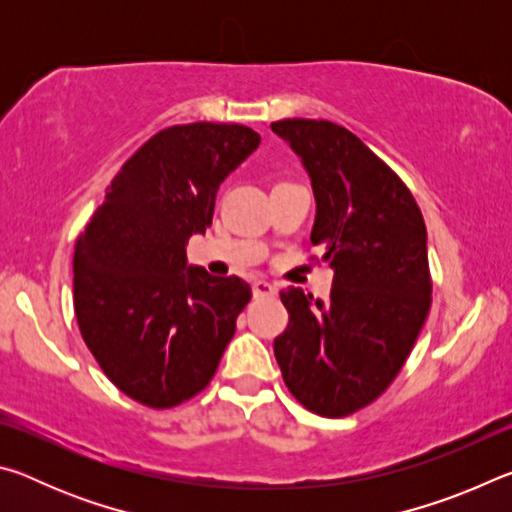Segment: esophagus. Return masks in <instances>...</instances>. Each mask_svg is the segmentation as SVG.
<instances>
[{"label": "esophagus", "instance_id": "esophagus-1", "mask_svg": "<svg viewBox=\"0 0 512 512\" xmlns=\"http://www.w3.org/2000/svg\"><path fill=\"white\" fill-rule=\"evenodd\" d=\"M253 296H255V298L275 296V287H273L271 282H266V280H255V282H253Z\"/></svg>", "mask_w": 512, "mask_h": 512}]
</instances>
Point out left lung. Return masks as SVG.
<instances>
[{
  "label": "left lung",
  "instance_id": "left-lung-1",
  "mask_svg": "<svg viewBox=\"0 0 512 512\" xmlns=\"http://www.w3.org/2000/svg\"><path fill=\"white\" fill-rule=\"evenodd\" d=\"M309 173L311 244L334 268L329 300L280 293L289 325L273 343L284 384L309 411L343 418L386 391L431 305L427 228L400 176L332 121L271 124Z\"/></svg>",
  "mask_w": 512,
  "mask_h": 512
}]
</instances>
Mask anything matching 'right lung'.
Returning a JSON list of instances; mask_svg holds the SVG:
<instances>
[{
	"mask_svg": "<svg viewBox=\"0 0 512 512\" xmlns=\"http://www.w3.org/2000/svg\"><path fill=\"white\" fill-rule=\"evenodd\" d=\"M259 146L241 124L171 126L112 178L74 250L83 341L121 393L169 409L210 384L250 300L237 275L187 264L219 185Z\"/></svg>",
	"mask_w": 512,
	"mask_h": 512,
	"instance_id": "obj_1",
	"label": "right lung"
}]
</instances>
